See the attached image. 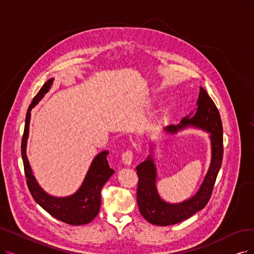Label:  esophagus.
Here are the masks:
<instances>
[{"label":"esophagus","instance_id":"obj_1","mask_svg":"<svg viewBox=\"0 0 254 254\" xmlns=\"http://www.w3.org/2000/svg\"><path fill=\"white\" fill-rule=\"evenodd\" d=\"M133 159V153L131 150H127L126 152H124L123 155H122V160H123V164L126 166H130L131 162H132Z\"/></svg>","mask_w":254,"mask_h":254}]
</instances>
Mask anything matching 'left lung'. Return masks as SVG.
<instances>
[{"label":"left lung","instance_id":"left-lung-1","mask_svg":"<svg viewBox=\"0 0 254 254\" xmlns=\"http://www.w3.org/2000/svg\"><path fill=\"white\" fill-rule=\"evenodd\" d=\"M188 127L209 133L211 157L207 173L194 196L179 203H170L158 194L157 170L153 157L154 145L150 146V154L147 159L136 167L138 176L136 200L141 216L151 224L158 226L177 224L203 209L210 199L223 159V127L219 110L203 87H200L195 111L182 119L179 124L165 127L164 131L175 134Z\"/></svg>","mask_w":254,"mask_h":254}]
</instances>
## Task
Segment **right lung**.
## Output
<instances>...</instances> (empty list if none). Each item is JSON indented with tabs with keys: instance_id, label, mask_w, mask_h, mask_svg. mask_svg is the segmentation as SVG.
Here are the masks:
<instances>
[{
	"instance_id": "right-lung-1",
	"label": "right lung",
	"mask_w": 254,
	"mask_h": 254,
	"mask_svg": "<svg viewBox=\"0 0 254 254\" xmlns=\"http://www.w3.org/2000/svg\"><path fill=\"white\" fill-rule=\"evenodd\" d=\"M54 78L49 79L34 97L31 105L29 106L24 135L22 139V158L25 168L27 185L36 203L55 219L64 222L69 225H84L92 222L99 214L101 206V190L107 180L115 173V170L108 165L107 155L109 152L104 150L98 153L90 164L82 185L73 195L66 197H55L39 186L27 157V140L29 136V125L31 119V110L49 92L53 84Z\"/></svg>"
}]
</instances>
